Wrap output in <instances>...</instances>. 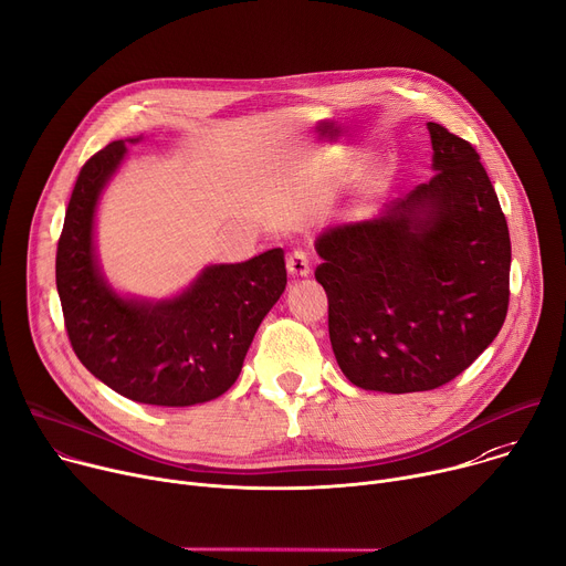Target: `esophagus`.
I'll use <instances>...</instances> for the list:
<instances>
[{
  "mask_svg": "<svg viewBox=\"0 0 566 566\" xmlns=\"http://www.w3.org/2000/svg\"><path fill=\"white\" fill-rule=\"evenodd\" d=\"M287 272L290 276L294 279H303L311 274V255L306 251L301 249H294L290 255H287Z\"/></svg>",
  "mask_w": 566,
  "mask_h": 566,
  "instance_id": "esophagus-1",
  "label": "esophagus"
}]
</instances>
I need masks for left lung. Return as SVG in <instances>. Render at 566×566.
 Instances as JSON below:
<instances>
[{"instance_id": "1", "label": "left lung", "mask_w": 566, "mask_h": 566, "mask_svg": "<svg viewBox=\"0 0 566 566\" xmlns=\"http://www.w3.org/2000/svg\"><path fill=\"white\" fill-rule=\"evenodd\" d=\"M430 181L376 220L317 238V283L342 374L406 395L460 376L499 335L510 303V233L471 143L428 122Z\"/></svg>"}]
</instances>
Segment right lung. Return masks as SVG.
I'll use <instances>...</instances> for the list:
<instances>
[{
    "label": "right lung",
    "mask_w": 566,
    "mask_h": 566,
    "mask_svg": "<svg viewBox=\"0 0 566 566\" xmlns=\"http://www.w3.org/2000/svg\"><path fill=\"white\" fill-rule=\"evenodd\" d=\"M126 154L111 143L81 167L56 249L65 331L81 365L117 395L184 408L222 397L240 376L249 344L285 290L283 249L247 263L212 265L181 296L119 298L99 276L93 217L102 188Z\"/></svg>",
    "instance_id": "obj_1"
}]
</instances>
